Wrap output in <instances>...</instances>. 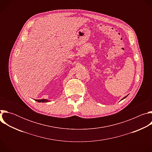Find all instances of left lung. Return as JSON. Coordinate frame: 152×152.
<instances>
[{"label": "left lung", "mask_w": 152, "mask_h": 152, "mask_svg": "<svg viewBox=\"0 0 152 152\" xmlns=\"http://www.w3.org/2000/svg\"><path fill=\"white\" fill-rule=\"evenodd\" d=\"M127 96H125V97H123V99H121V100H123V99H125V98H126V97H127Z\"/></svg>", "instance_id": "1"}]
</instances>
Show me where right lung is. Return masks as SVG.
<instances>
[{
	"label": "right lung",
	"mask_w": 152,
	"mask_h": 152,
	"mask_svg": "<svg viewBox=\"0 0 152 152\" xmlns=\"http://www.w3.org/2000/svg\"><path fill=\"white\" fill-rule=\"evenodd\" d=\"M37 102H42V103H45V102H48L49 100L48 99H39V100H35Z\"/></svg>",
	"instance_id": "add662e5"
}]
</instances>
